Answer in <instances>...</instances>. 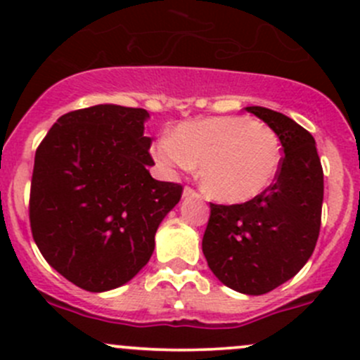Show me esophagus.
Returning <instances> with one entry per match:
<instances>
[{"mask_svg":"<svg viewBox=\"0 0 360 360\" xmlns=\"http://www.w3.org/2000/svg\"><path fill=\"white\" fill-rule=\"evenodd\" d=\"M183 195H184V197H198V193H197V191H195L193 188H191V186H186V188H184Z\"/></svg>","mask_w":360,"mask_h":360,"instance_id":"obj_1","label":"esophagus"}]
</instances>
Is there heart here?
<instances>
[{
  "instance_id": "b5f03b06",
  "label": "heart",
  "mask_w": 360,
  "mask_h": 360,
  "mask_svg": "<svg viewBox=\"0 0 360 360\" xmlns=\"http://www.w3.org/2000/svg\"><path fill=\"white\" fill-rule=\"evenodd\" d=\"M167 170L200 165V183L209 197L242 203L263 193L277 177L282 146L270 127L249 116H212L176 127L153 148Z\"/></svg>"
}]
</instances>
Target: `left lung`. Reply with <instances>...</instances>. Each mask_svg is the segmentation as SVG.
I'll return each mask as SVG.
<instances>
[{"mask_svg": "<svg viewBox=\"0 0 360 360\" xmlns=\"http://www.w3.org/2000/svg\"><path fill=\"white\" fill-rule=\"evenodd\" d=\"M245 110L281 139V169L274 183L252 200L210 203L202 250L224 285L257 296L288 282L310 259L321 231L324 172L308 130L268 108Z\"/></svg>", "mask_w": 360, "mask_h": 360, "instance_id": "1", "label": "left lung"}]
</instances>
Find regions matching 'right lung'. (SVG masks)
<instances>
[{
	"label": "right lung",
	"instance_id": "1",
	"mask_svg": "<svg viewBox=\"0 0 360 360\" xmlns=\"http://www.w3.org/2000/svg\"><path fill=\"white\" fill-rule=\"evenodd\" d=\"M148 111L116 104L60 116L39 143L29 195L32 238L78 288L103 292L139 274L183 195L151 177Z\"/></svg>",
	"mask_w": 360,
	"mask_h": 360
}]
</instances>
